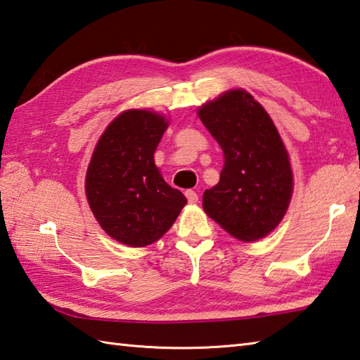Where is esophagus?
Listing matches in <instances>:
<instances>
[{
	"label": "esophagus",
	"mask_w": 360,
	"mask_h": 360,
	"mask_svg": "<svg viewBox=\"0 0 360 360\" xmlns=\"http://www.w3.org/2000/svg\"><path fill=\"white\" fill-rule=\"evenodd\" d=\"M186 196H187V200H188V202H198V193L196 192H193V190H187L186 192Z\"/></svg>",
	"instance_id": "esophagus-1"
}]
</instances>
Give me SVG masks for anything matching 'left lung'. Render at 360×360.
Listing matches in <instances>:
<instances>
[{
  "instance_id": "left-lung-1",
  "label": "left lung",
  "mask_w": 360,
  "mask_h": 360,
  "mask_svg": "<svg viewBox=\"0 0 360 360\" xmlns=\"http://www.w3.org/2000/svg\"><path fill=\"white\" fill-rule=\"evenodd\" d=\"M224 153L219 182L202 196L205 213L241 241L271 233L292 196L289 156L272 119L254 97L232 89L198 110Z\"/></svg>"
}]
</instances>
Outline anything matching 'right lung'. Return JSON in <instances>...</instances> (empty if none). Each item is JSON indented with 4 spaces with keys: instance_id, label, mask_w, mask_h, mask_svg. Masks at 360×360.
<instances>
[{
    "instance_id": "obj_1",
    "label": "right lung",
    "mask_w": 360,
    "mask_h": 360,
    "mask_svg": "<svg viewBox=\"0 0 360 360\" xmlns=\"http://www.w3.org/2000/svg\"><path fill=\"white\" fill-rule=\"evenodd\" d=\"M168 127L164 116L128 110L98 139L86 172V198L98 224L111 238L131 248L158 241L187 200L167 184L155 151Z\"/></svg>"
}]
</instances>
